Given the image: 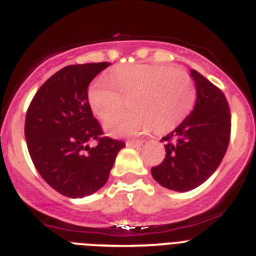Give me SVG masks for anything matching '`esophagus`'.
<instances>
[{
  "label": "esophagus",
  "instance_id": "1",
  "mask_svg": "<svg viewBox=\"0 0 256 256\" xmlns=\"http://www.w3.org/2000/svg\"><path fill=\"white\" fill-rule=\"evenodd\" d=\"M144 140H128L126 145L128 146H138V145H142Z\"/></svg>",
  "mask_w": 256,
  "mask_h": 256
}]
</instances>
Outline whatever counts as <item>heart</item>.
Returning a JSON list of instances; mask_svg holds the SVG:
<instances>
[{"label":"heart","instance_id":"obj_1","mask_svg":"<svg viewBox=\"0 0 256 256\" xmlns=\"http://www.w3.org/2000/svg\"><path fill=\"white\" fill-rule=\"evenodd\" d=\"M196 89L186 71L160 65H128L114 70L110 80L96 79L88 89V103L100 118L124 104L132 110L112 115L103 124L112 136L176 128L194 106Z\"/></svg>","mask_w":256,"mask_h":256}]
</instances>
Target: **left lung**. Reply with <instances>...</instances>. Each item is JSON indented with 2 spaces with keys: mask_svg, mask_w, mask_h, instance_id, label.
<instances>
[{
  "mask_svg": "<svg viewBox=\"0 0 256 256\" xmlns=\"http://www.w3.org/2000/svg\"><path fill=\"white\" fill-rule=\"evenodd\" d=\"M190 78L196 88L194 110L162 138L164 160L150 170L160 185L178 192L198 188L214 174L231 135V114L224 94L198 71L190 70Z\"/></svg>",
  "mask_w": 256,
  "mask_h": 256,
  "instance_id": "1",
  "label": "left lung"
}]
</instances>
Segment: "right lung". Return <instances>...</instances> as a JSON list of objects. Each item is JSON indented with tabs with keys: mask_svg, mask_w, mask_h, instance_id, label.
<instances>
[{
	"mask_svg": "<svg viewBox=\"0 0 256 256\" xmlns=\"http://www.w3.org/2000/svg\"><path fill=\"white\" fill-rule=\"evenodd\" d=\"M110 62L70 65L38 89L25 117V139L36 171L68 198L94 194L107 182L125 142L102 138L88 103V86ZM96 138L98 145L90 147Z\"/></svg>",
	"mask_w": 256,
	"mask_h": 256,
	"instance_id": "add662e5",
	"label": "right lung"
}]
</instances>
